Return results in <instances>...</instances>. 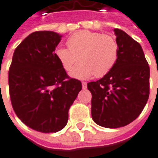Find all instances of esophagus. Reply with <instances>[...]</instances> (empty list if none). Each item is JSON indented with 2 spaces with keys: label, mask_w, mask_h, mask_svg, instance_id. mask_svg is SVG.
Returning a JSON list of instances; mask_svg holds the SVG:
<instances>
[{
  "label": "esophagus",
  "mask_w": 158,
  "mask_h": 158,
  "mask_svg": "<svg viewBox=\"0 0 158 158\" xmlns=\"http://www.w3.org/2000/svg\"><path fill=\"white\" fill-rule=\"evenodd\" d=\"M82 87H83L84 89H86V82H82Z\"/></svg>",
  "instance_id": "34e87169"
}]
</instances>
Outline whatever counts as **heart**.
Segmentation results:
<instances>
[{
    "label": "heart",
    "mask_w": 158,
    "mask_h": 158,
    "mask_svg": "<svg viewBox=\"0 0 158 158\" xmlns=\"http://www.w3.org/2000/svg\"><path fill=\"white\" fill-rule=\"evenodd\" d=\"M68 48L59 47L55 56L65 71H71L78 61L81 62L72 72L71 76L79 79L106 75L113 68L119 55V46L110 34L97 31H80L67 40Z\"/></svg>",
    "instance_id": "b5f03b06"
}]
</instances>
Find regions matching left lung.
<instances>
[{"label": "left lung", "instance_id": "1", "mask_svg": "<svg viewBox=\"0 0 158 158\" xmlns=\"http://www.w3.org/2000/svg\"><path fill=\"white\" fill-rule=\"evenodd\" d=\"M114 31L119 46L116 64L103 78L87 83L93 120L107 128L136 119L149 95V66L141 45L120 29Z\"/></svg>", "mask_w": 158, "mask_h": 158}]
</instances>
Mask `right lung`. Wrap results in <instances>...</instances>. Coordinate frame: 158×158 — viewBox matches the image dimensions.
<instances>
[{"label": "right lung", "instance_id": "add662e5", "mask_svg": "<svg viewBox=\"0 0 158 158\" xmlns=\"http://www.w3.org/2000/svg\"><path fill=\"white\" fill-rule=\"evenodd\" d=\"M61 37L51 31L31 33L15 49L9 71L15 113L25 126L45 134L65 127L70 107L82 89L55 56Z\"/></svg>", "mask_w": 158, "mask_h": 158}]
</instances>
